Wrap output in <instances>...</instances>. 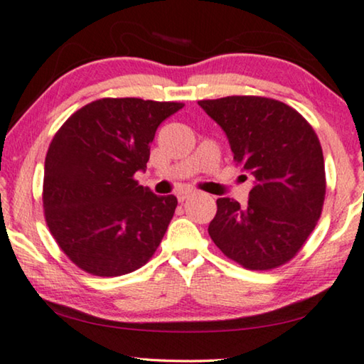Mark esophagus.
<instances>
[{
  "label": "esophagus",
  "mask_w": 364,
  "mask_h": 364,
  "mask_svg": "<svg viewBox=\"0 0 364 364\" xmlns=\"http://www.w3.org/2000/svg\"><path fill=\"white\" fill-rule=\"evenodd\" d=\"M192 195H195V191H192V188H186V191H181L177 193V200L178 202H186V200L188 197H192Z\"/></svg>",
  "instance_id": "obj_1"
}]
</instances>
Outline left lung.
<instances>
[{"instance_id": "1", "label": "left lung", "mask_w": 364, "mask_h": 364, "mask_svg": "<svg viewBox=\"0 0 364 364\" xmlns=\"http://www.w3.org/2000/svg\"><path fill=\"white\" fill-rule=\"evenodd\" d=\"M198 105L225 131L236 166L255 183L246 207L217 200L210 238L246 269L286 264L322 213L326 183L317 134L302 114L272 98L225 97Z\"/></svg>"}]
</instances>
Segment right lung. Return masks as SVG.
Returning <instances> with one entry per match:
<instances>
[{"instance_id": "add662e5", "label": "right lung", "mask_w": 364, "mask_h": 364, "mask_svg": "<svg viewBox=\"0 0 364 364\" xmlns=\"http://www.w3.org/2000/svg\"><path fill=\"white\" fill-rule=\"evenodd\" d=\"M176 102L102 98L78 109L57 131L46 156V221L73 264L93 276L133 272L154 255L177 198L139 186L162 121Z\"/></svg>"}]
</instances>
